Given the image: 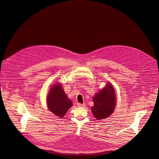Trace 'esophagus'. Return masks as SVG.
Returning <instances> with one entry per match:
<instances>
[{
	"instance_id": "34e87169",
	"label": "esophagus",
	"mask_w": 159,
	"mask_h": 159,
	"mask_svg": "<svg viewBox=\"0 0 159 159\" xmlns=\"http://www.w3.org/2000/svg\"><path fill=\"white\" fill-rule=\"evenodd\" d=\"M77 106H78V107H83L84 106V104H82L79 103V102H77Z\"/></svg>"
}]
</instances>
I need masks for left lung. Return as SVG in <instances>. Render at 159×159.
<instances>
[{
	"mask_svg": "<svg viewBox=\"0 0 159 159\" xmlns=\"http://www.w3.org/2000/svg\"><path fill=\"white\" fill-rule=\"evenodd\" d=\"M116 94L110 83L93 97L94 105L92 111L97 120H101L111 115L116 107Z\"/></svg>",
	"mask_w": 159,
	"mask_h": 159,
	"instance_id": "left-lung-1",
	"label": "left lung"
}]
</instances>
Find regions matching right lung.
Here are the masks:
<instances>
[{
    "instance_id": "obj_1",
    "label": "right lung",
    "mask_w": 159,
    "mask_h": 159,
    "mask_svg": "<svg viewBox=\"0 0 159 159\" xmlns=\"http://www.w3.org/2000/svg\"><path fill=\"white\" fill-rule=\"evenodd\" d=\"M50 90L47 97V104L49 111L58 116L62 117L72 106V102L60 84H55Z\"/></svg>"
}]
</instances>
